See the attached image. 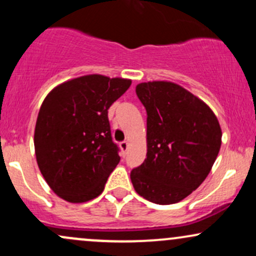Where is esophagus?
Wrapping results in <instances>:
<instances>
[{"label": "esophagus", "instance_id": "obj_1", "mask_svg": "<svg viewBox=\"0 0 256 256\" xmlns=\"http://www.w3.org/2000/svg\"><path fill=\"white\" fill-rule=\"evenodd\" d=\"M120 149H122V152H125L126 150H128V142H126V140H124V142H120Z\"/></svg>", "mask_w": 256, "mask_h": 256}]
</instances>
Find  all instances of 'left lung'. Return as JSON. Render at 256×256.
<instances>
[{
    "instance_id": "obj_1",
    "label": "left lung",
    "mask_w": 256,
    "mask_h": 256,
    "mask_svg": "<svg viewBox=\"0 0 256 256\" xmlns=\"http://www.w3.org/2000/svg\"><path fill=\"white\" fill-rule=\"evenodd\" d=\"M146 110V158L131 171L138 195L156 204H177L210 172L222 146V128L212 110L171 82L136 86Z\"/></svg>"
}]
</instances>
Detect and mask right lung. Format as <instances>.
<instances>
[{
  "instance_id": "1",
  "label": "right lung",
  "mask_w": 256,
  "mask_h": 256,
  "mask_svg": "<svg viewBox=\"0 0 256 256\" xmlns=\"http://www.w3.org/2000/svg\"><path fill=\"white\" fill-rule=\"evenodd\" d=\"M130 79L89 74L58 85L44 98L34 128L40 173L52 190L72 204L98 198L119 164L108 110Z\"/></svg>"
}]
</instances>
